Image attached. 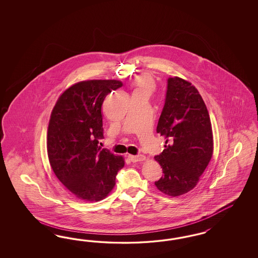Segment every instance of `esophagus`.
<instances>
[{
    "label": "esophagus",
    "instance_id": "34e87169",
    "mask_svg": "<svg viewBox=\"0 0 258 258\" xmlns=\"http://www.w3.org/2000/svg\"><path fill=\"white\" fill-rule=\"evenodd\" d=\"M128 159L133 162V163H137V162H142L146 159V157L144 155H128Z\"/></svg>",
    "mask_w": 258,
    "mask_h": 258
}]
</instances>
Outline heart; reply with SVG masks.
Returning a JSON list of instances; mask_svg holds the SVG:
<instances>
[{"label": "heart", "mask_w": 258, "mask_h": 258, "mask_svg": "<svg viewBox=\"0 0 258 258\" xmlns=\"http://www.w3.org/2000/svg\"><path fill=\"white\" fill-rule=\"evenodd\" d=\"M154 88L153 79L149 76H143L137 81V87L135 90H145L150 93Z\"/></svg>", "instance_id": "b5f03b06"}]
</instances>
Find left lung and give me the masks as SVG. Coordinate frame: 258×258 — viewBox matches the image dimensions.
<instances>
[{"mask_svg":"<svg viewBox=\"0 0 258 258\" xmlns=\"http://www.w3.org/2000/svg\"><path fill=\"white\" fill-rule=\"evenodd\" d=\"M157 133L164 139V151L155 156L164 175L155 181L166 195L177 197L195 187L213 154L211 121L203 97L190 82L167 79L164 106Z\"/></svg>","mask_w":258,"mask_h":258,"instance_id":"1","label":"left lung"}]
</instances>
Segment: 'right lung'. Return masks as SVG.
Masks as SVG:
<instances>
[{"label": "right lung", "mask_w": 258, "mask_h": 258, "mask_svg": "<svg viewBox=\"0 0 258 258\" xmlns=\"http://www.w3.org/2000/svg\"><path fill=\"white\" fill-rule=\"evenodd\" d=\"M123 86L118 80H88L70 87L56 102L48 125L47 153L57 179L78 199L98 202L115 185L124 159L101 149L102 104Z\"/></svg>", "instance_id": "right-lung-1"}]
</instances>
